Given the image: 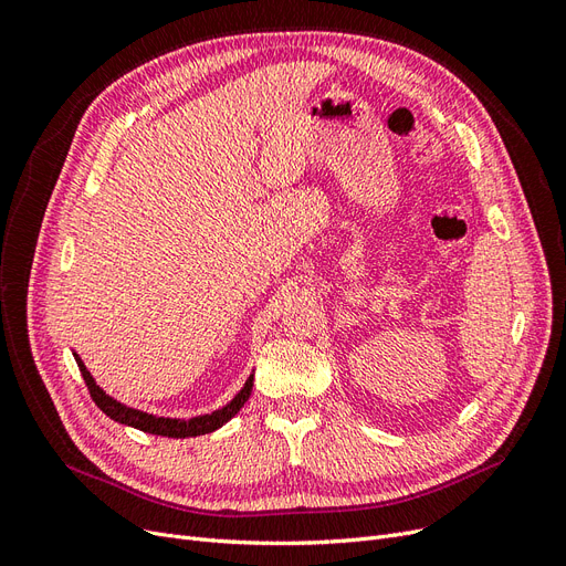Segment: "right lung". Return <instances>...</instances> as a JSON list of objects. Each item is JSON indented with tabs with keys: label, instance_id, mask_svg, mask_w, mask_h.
Segmentation results:
<instances>
[{
	"label": "right lung",
	"instance_id": "1",
	"mask_svg": "<svg viewBox=\"0 0 566 566\" xmlns=\"http://www.w3.org/2000/svg\"><path fill=\"white\" fill-rule=\"evenodd\" d=\"M75 361L80 366V373L84 378V385H87L90 394L94 403L104 410V413L119 422V424H129V427H136V430L142 432H148V434H158V437H172V439H186V437H200V434H208V432H214L219 430L221 424H227L238 410H241L245 406V401L250 399V391H252V382H254V375H250V378L245 380L243 389L235 394V397L224 406L214 410V413H208V416H198V418H191V420H177V418H158V416H150V413H144V410H136V408H129L125 403H119L117 399L108 397V394L101 389L96 385V380L92 378V373L87 370V366L82 364V358L77 354Z\"/></svg>",
	"mask_w": 566,
	"mask_h": 566
}]
</instances>
